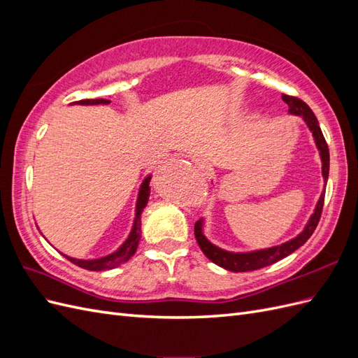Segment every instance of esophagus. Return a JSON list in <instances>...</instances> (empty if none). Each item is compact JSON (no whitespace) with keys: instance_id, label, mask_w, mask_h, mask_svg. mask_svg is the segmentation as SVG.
<instances>
[{"instance_id":"obj_1","label":"esophagus","mask_w":358,"mask_h":358,"mask_svg":"<svg viewBox=\"0 0 358 358\" xmlns=\"http://www.w3.org/2000/svg\"><path fill=\"white\" fill-rule=\"evenodd\" d=\"M196 166H197V169L201 171V173H204V175H208L209 173V166L206 164V162H203V161H196Z\"/></svg>"}]
</instances>
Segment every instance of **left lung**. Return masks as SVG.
Instances as JSON below:
<instances>
[{"mask_svg": "<svg viewBox=\"0 0 358 358\" xmlns=\"http://www.w3.org/2000/svg\"><path fill=\"white\" fill-rule=\"evenodd\" d=\"M282 100L288 104V113L301 116L303 121L306 122L308 128L310 129L313 140H315V145L320 150V157H321V162H322V178H324V182L327 183L329 167H330V154H329V146L326 143V138H324V136H322L317 116L313 115L310 107L305 101L297 99V96H289V95L282 94ZM322 206H324V192L321 194V197L315 206V210H313V213L310 215L306 227L303 229V231L300 234H297L294 239H291L282 245L272 246L267 249H258V251L230 252V251H225V249L215 246L213 243H210L208 239H206V236L203 233V220L197 221L196 225H194V234H196L197 243L203 251V254L216 266L230 270V272H251V270L262 268V267H266V266H270V264L279 262V259H282V258L288 257L289 254L294 252L296 249H299L301 245H305L306 241L312 236V233L317 229V225L321 218Z\"/></svg>", "mask_w": 358, "mask_h": 358, "instance_id": "obj_1", "label": "left lung"}]
</instances>
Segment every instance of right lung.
<instances>
[{
	"mask_svg": "<svg viewBox=\"0 0 358 358\" xmlns=\"http://www.w3.org/2000/svg\"><path fill=\"white\" fill-rule=\"evenodd\" d=\"M109 100L104 99H95V100H80L76 101L74 104H83V106H92V104H109ZM150 175L148 178H145V180L142 182L138 189V196H137V203H136V216H134V222H133V229L129 231L127 241L119 246L115 252L101 257V258H94V259H79V258H71L66 254H62L67 259L76 266H79L82 268L86 270H92V272H101V270H110L115 268L117 266H121L122 263L128 262L131 258L136 251L137 246L140 242V233H142V224H140V216H142L143 209L146 208L148 200H149V194H150Z\"/></svg>",
	"mask_w": 358,
	"mask_h": 358,
	"instance_id": "obj_1",
	"label": "right lung"
}]
</instances>
